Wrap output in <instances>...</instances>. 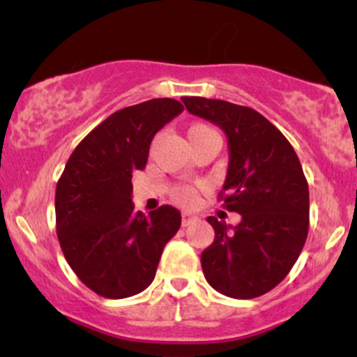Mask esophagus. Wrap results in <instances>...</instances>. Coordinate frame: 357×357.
<instances>
[{"instance_id":"34e87169","label":"esophagus","mask_w":357,"mask_h":357,"mask_svg":"<svg viewBox=\"0 0 357 357\" xmlns=\"http://www.w3.org/2000/svg\"><path fill=\"white\" fill-rule=\"evenodd\" d=\"M195 221H198V216L192 215V213H183V220H181V225L183 227H188V225L195 223Z\"/></svg>"}]
</instances>
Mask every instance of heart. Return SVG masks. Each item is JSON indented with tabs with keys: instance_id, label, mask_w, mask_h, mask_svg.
I'll return each instance as SVG.
<instances>
[{
	"instance_id": "b5f03b06",
	"label": "heart",
	"mask_w": 357,
	"mask_h": 357,
	"mask_svg": "<svg viewBox=\"0 0 357 357\" xmlns=\"http://www.w3.org/2000/svg\"><path fill=\"white\" fill-rule=\"evenodd\" d=\"M210 130L211 129L208 126L195 124V126H191L190 129H188V139L199 136V134H203V132H210ZM173 198H174L176 203L183 204V206H190V204L195 203V191H192L191 188H178V190L174 191Z\"/></svg>"
}]
</instances>
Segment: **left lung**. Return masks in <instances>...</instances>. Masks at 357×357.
<instances>
[{
  "label": "left lung",
  "instance_id": "left-lung-1",
  "mask_svg": "<svg viewBox=\"0 0 357 357\" xmlns=\"http://www.w3.org/2000/svg\"><path fill=\"white\" fill-rule=\"evenodd\" d=\"M183 102L227 134L230 162L218 196L241 216L236 227L208 218L215 241L202 253L204 277L223 296H264L292 270L309 233V184L301 161L257 110L204 97Z\"/></svg>",
  "mask_w": 357,
  "mask_h": 357
}]
</instances>
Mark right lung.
Wrapping results in <instances>:
<instances>
[{"label": "right lung", "mask_w": 357, "mask_h": 357, "mask_svg": "<svg viewBox=\"0 0 357 357\" xmlns=\"http://www.w3.org/2000/svg\"><path fill=\"white\" fill-rule=\"evenodd\" d=\"M183 110L174 99L117 110L65 165L55 191L56 236L75 275L97 296L126 298L146 290L181 227V213L169 204L149 216L134 211L130 179L146 167L155 132Z\"/></svg>", "instance_id": "right-lung-1"}]
</instances>
